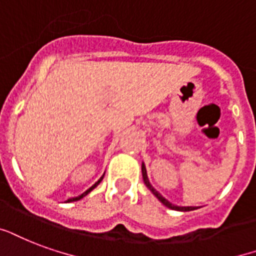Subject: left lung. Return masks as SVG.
I'll return each mask as SVG.
<instances>
[{
  "mask_svg": "<svg viewBox=\"0 0 256 256\" xmlns=\"http://www.w3.org/2000/svg\"><path fill=\"white\" fill-rule=\"evenodd\" d=\"M142 174H143V180L144 184H146V186L148 188L150 192L156 197L160 202L164 205V206H167L168 209H172V210H180V212H190V210H194V209H197V206H178V205H174V204H172L168 200H166L164 197H163L162 194L159 193L155 188H154L151 184H150V180H148V176H147V168H146V164H144V162L142 163Z\"/></svg>",
  "mask_w": 256,
  "mask_h": 256,
  "instance_id": "8db88e82",
  "label": "left lung"
}]
</instances>
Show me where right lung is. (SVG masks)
Segmentation results:
<instances>
[{
    "instance_id": "add662e5",
    "label": "right lung",
    "mask_w": 256,
    "mask_h": 256,
    "mask_svg": "<svg viewBox=\"0 0 256 256\" xmlns=\"http://www.w3.org/2000/svg\"><path fill=\"white\" fill-rule=\"evenodd\" d=\"M104 176H105V174H104ZM104 176H101V178H100V180H97V182H96V184H94L93 186H90L89 189L86 190V192H84V193H82V194H80V196H78V197H72V198H68V200H67V201H66V202H74V201H80V198H84V196H88V194H89L90 192H92V190L96 189V188H97V186L100 185V182H101V180H104Z\"/></svg>"
}]
</instances>
